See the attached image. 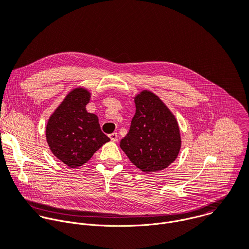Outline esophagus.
Masks as SVG:
<instances>
[{"mask_svg":"<svg viewBox=\"0 0 249 249\" xmlns=\"http://www.w3.org/2000/svg\"><path fill=\"white\" fill-rule=\"evenodd\" d=\"M109 138H110V140H111L112 142H117V141H118V134H117L116 132H114V133H112V134L109 135Z\"/></svg>","mask_w":249,"mask_h":249,"instance_id":"34e87169","label":"esophagus"}]
</instances>
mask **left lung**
Masks as SVG:
<instances>
[{"mask_svg":"<svg viewBox=\"0 0 249 249\" xmlns=\"http://www.w3.org/2000/svg\"><path fill=\"white\" fill-rule=\"evenodd\" d=\"M134 101L136 112L120 148L142 171L163 170L176 160L181 148L178 123L162 100L150 90L141 91Z\"/></svg>","mask_w":249,"mask_h":249,"instance_id":"8db88e82","label":"left lung"}]
</instances>
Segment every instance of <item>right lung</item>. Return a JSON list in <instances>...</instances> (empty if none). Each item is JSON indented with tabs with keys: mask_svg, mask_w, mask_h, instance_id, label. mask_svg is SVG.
Returning a JSON list of instances; mask_svg holds the SVG:
<instances>
[{
	"mask_svg": "<svg viewBox=\"0 0 249 249\" xmlns=\"http://www.w3.org/2000/svg\"><path fill=\"white\" fill-rule=\"evenodd\" d=\"M90 92L84 88L71 90L46 125V140L52 154L72 168L88 162L110 139L100 130L98 117L86 106Z\"/></svg>",
	"mask_w": 249,
	"mask_h": 249,
	"instance_id": "right-lung-1",
	"label": "right lung"
}]
</instances>
